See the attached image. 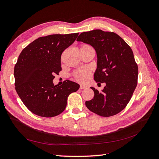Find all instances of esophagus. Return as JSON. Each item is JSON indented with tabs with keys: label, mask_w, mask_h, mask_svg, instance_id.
<instances>
[{
	"label": "esophagus",
	"mask_w": 159,
	"mask_h": 159,
	"mask_svg": "<svg viewBox=\"0 0 159 159\" xmlns=\"http://www.w3.org/2000/svg\"><path fill=\"white\" fill-rule=\"evenodd\" d=\"M87 87L85 86V85H80V89H85V88H86Z\"/></svg>",
	"instance_id": "esophagus-1"
}]
</instances>
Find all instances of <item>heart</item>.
<instances>
[{
	"label": "heart",
	"instance_id": "obj_1",
	"mask_svg": "<svg viewBox=\"0 0 159 159\" xmlns=\"http://www.w3.org/2000/svg\"><path fill=\"white\" fill-rule=\"evenodd\" d=\"M89 50H93L92 48V46H90L88 44H81L79 46V51L80 53L84 52V51H87ZM92 72L89 70L88 68H80L75 70V71L73 72L72 76L77 81H78L80 83L85 84L87 81H89V80L91 78Z\"/></svg>",
	"mask_w": 159,
	"mask_h": 159
}]
</instances>
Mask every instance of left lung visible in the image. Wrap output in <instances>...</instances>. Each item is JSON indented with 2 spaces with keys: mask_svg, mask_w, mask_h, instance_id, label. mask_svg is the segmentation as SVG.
<instances>
[{
  "mask_svg": "<svg viewBox=\"0 0 159 159\" xmlns=\"http://www.w3.org/2000/svg\"><path fill=\"white\" fill-rule=\"evenodd\" d=\"M77 41L96 49L98 63L94 80L98 84H106L102 92L91 87L94 96L85 102V106L103 117L120 112L130 102L138 84V65L130 47L116 33L100 29L81 33Z\"/></svg>",
  "mask_w": 159,
  "mask_h": 159,
  "instance_id": "obj_1",
  "label": "left lung"
}]
</instances>
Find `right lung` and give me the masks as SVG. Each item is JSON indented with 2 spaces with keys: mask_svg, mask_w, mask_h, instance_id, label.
I'll return each instance as SVG.
<instances>
[{
  "mask_svg": "<svg viewBox=\"0 0 159 159\" xmlns=\"http://www.w3.org/2000/svg\"><path fill=\"white\" fill-rule=\"evenodd\" d=\"M79 33L54 34L33 41L20 53L14 69L15 89L25 106L41 117L51 118L66 109L67 98L80 85L70 80L53 84L61 71V56Z\"/></svg>",
  "mask_w": 159,
  "mask_h": 159,
  "instance_id": "add662e5",
  "label": "right lung"
}]
</instances>
